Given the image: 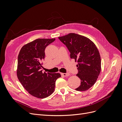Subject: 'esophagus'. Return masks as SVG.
Masks as SVG:
<instances>
[{
	"label": "esophagus",
	"instance_id": "esophagus-1",
	"mask_svg": "<svg viewBox=\"0 0 122 122\" xmlns=\"http://www.w3.org/2000/svg\"><path fill=\"white\" fill-rule=\"evenodd\" d=\"M61 75L62 76H63L67 77V76H68L70 75V74L68 73H61Z\"/></svg>",
	"mask_w": 122,
	"mask_h": 122
}]
</instances>
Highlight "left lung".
<instances>
[{
	"label": "left lung",
	"instance_id": "left-lung-1",
	"mask_svg": "<svg viewBox=\"0 0 122 122\" xmlns=\"http://www.w3.org/2000/svg\"><path fill=\"white\" fill-rule=\"evenodd\" d=\"M70 52V57L77 61L78 76L81 80L76 91H85L96 82L101 71V57L95 44L89 39L74 33L58 37Z\"/></svg>",
	"mask_w": 122,
	"mask_h": 122
}]
</instances>
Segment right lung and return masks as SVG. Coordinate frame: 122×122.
I'll return each mask as SVG.
<instances>
[{
  "mask_svg": "<svg viewBox=\"0 0 122 122\" xmlns=\"http://www.w3.org/2000/svg\"><path fill=\"white\" fill-rule=\"evenodd\" d=\"M55 39H38L23 46L18 57L17 75L25 89L33 96L45 98L54 91L60 73L42 72L41 61L46 47Z\"/></svg>",
  "mask_w": 122,
  "mask_h": 122,
  "instance_id": "1",
  "label": "right lung"
}]
</instances>
